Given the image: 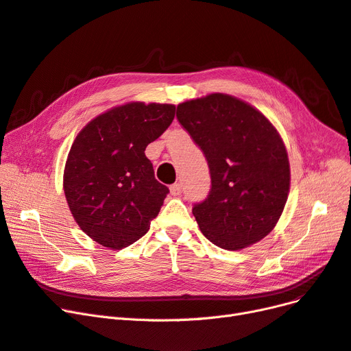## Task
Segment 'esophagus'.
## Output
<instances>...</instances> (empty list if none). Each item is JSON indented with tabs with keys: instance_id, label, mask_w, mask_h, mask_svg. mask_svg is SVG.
<instances>
[{
	"instance_id": "1",
	"label": "esophagus",
	"mask_w": 351,
	"mask_h": 351,
	"mask_svg": "<svg viewBox=\"0 0 351 351\" xmlns=\"http://www.w3.org/2000/svg\"><path fill=\"white\" fill-rule=\"evenodd\" d=\"M180 192H182V184H173V185H171V193L173 197H178V195H180Z\"/></svg>"
}]
</instances>
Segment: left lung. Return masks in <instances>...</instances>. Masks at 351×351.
<instances>
[{
    "label": "left lung",
    "instance_id": "left-lung-1",
    "mask_svg": "<svg viewBox=\"0 0 351 351\" xmlns=\"http://www.w3.org/2000/svg\"><path fill=\"white\" fill-rule=\"evenodd\" d=\"M176 117L211 173L210 195L192 208L202 234L224 250L265 239L291 186L288 152L275 125L249 102L219 93L179 104Z\"/></svg>",
    "mask_w": 351,
    "mask_h": 351
}]
</instances>
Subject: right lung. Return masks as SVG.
Returning <instances> with one entry per match:
<instances>
[{"mask_svg": "<svg viewBox=\"0 0 351 351\" xmlns=\"http://www.w3.org/2000/svg\"><path fill=\"white\" fill-rule=\"evenodd\" d=\"M173 104L127 102L90 120L72 143L63 191L77 226L120 250L146 234L169 193L145 150L175 117Z\"/></svg>", "mask_w": 351, "mask_h": 351, "instance_id": "1", "label": "right lung"}]
</instances>
